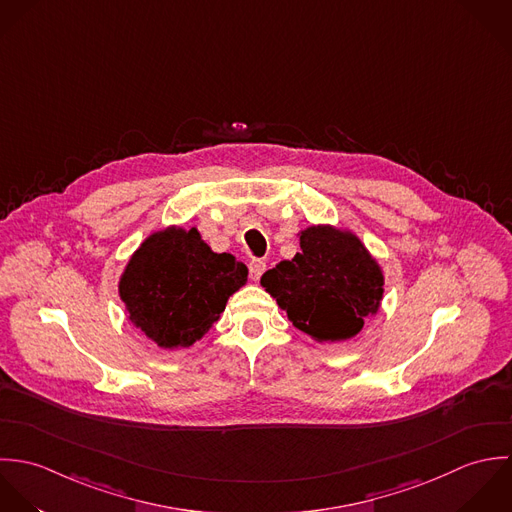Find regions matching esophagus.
I'll list each match as a JSON object with an SVG mask.
<instances>
[{"label": "esophagus", "instance_id": "34e87169", "mask_svg": "<svg viewBox=\"0 0 512 512\" xmlns=\"http://www.w3.org/2000/svg\"><path fill=\"white\" fill-rule=\"evenodd\" d=\"M265 269H267V263H265V261L253 259V261L249 263V277H251L253 281H259L261 275L265 273Z\"/></svg>", "mask_w": 512, "mask_h": 512}]
</instances>
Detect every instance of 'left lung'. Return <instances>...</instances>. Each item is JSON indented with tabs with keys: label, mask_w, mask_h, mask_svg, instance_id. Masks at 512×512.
Segmentation results:
<instances>
[{
	"label": "left lung",
	"mask_w": 512,
	"mask_h": 512,
	"mask_svg": "<svg viewBox=\"0 0 512 512\" xmlns=\"http://www.w3.org/2000/svg\"><path fill=\"white\" fill-rule=\"evenodd\" d=\"M301 253L261 277L289 320L316 342L356 336L384 295V273L364 243L346 229L310 225Z\"/></svg>",
	"instance_id": "obj_1"
}]
</instances>
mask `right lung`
Returning <instances> with one entry per match:
<instances>
[{
    "instance_id": "right-lung-1",
    "label": "right lung",
    "mask_w": 512,
    "mask_h": 512,
    "mask_svg": "<svg viewBox=\"0 0 512 512\" xmlns=\"http://www.w3.org/2000/svg\"><path fill=\"white\" fill-rule=\"evenodd\" d=\"M245 283L241 261L213 253L196 227L170 225L134 251L120 275L118 295L136 328L160 348L174 350L202 340Z\"/></svg>"
}]
</instances>
